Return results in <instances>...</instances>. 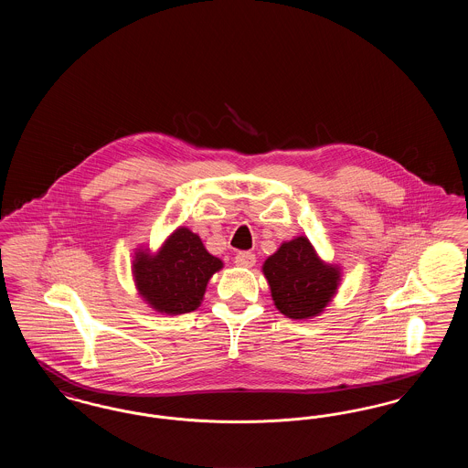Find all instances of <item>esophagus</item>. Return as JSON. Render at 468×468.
Wrapping results in <instances>:
<instances>
[{"instance_id":"obj_1","label":"esophagus","mask_w":468,"mask_h":468,"mask_svg":"<svg viewBox=\"0 0 468 468\" xmlns=\"http://www.w3.org/2000/svg\"><path fill=\"white\" fill-rule=\"evenodd\" d=\"M235 265L242 268L254 267L256 265V256L252 252H239L235 256Z\"/></svg>"}]
</instances>
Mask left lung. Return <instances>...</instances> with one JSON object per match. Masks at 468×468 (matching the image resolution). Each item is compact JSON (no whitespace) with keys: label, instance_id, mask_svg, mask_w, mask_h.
<instances>
[{"label":"left lung","instance_id":"8db88e82","mask_svg":"<svg viewBox=\"0 0 468 468\" xmlns=\"http://www.w3.org/2000/svg\"><path fill=\"white\" fill-rule=\"evenodd\" d=\"M275 309L290 319H312L334 302L342 268L324 261L303 235L282 242L263 263Z\"/></svg>","mask_w":468,"mask_h":468}]
</instances>
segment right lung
<instances>
[{
	"mask_svg": "<svg viewBox=\"0 0 468 468\" xmlns=\"http://www.w3.org/2000/svg\"><path fill=\"white\" fill-rule=\"evenodd\" d=\"M223 267L197 233L178 226L156 250L134 249L132 275L134 288L151 309L178 315L200 307L210 277Z\"/></svg>",
	"mask_w": 468,
	"mask_h": 468,
	"instance_id": "add662e5",
	"label": "right lung"
}]
</instances>
